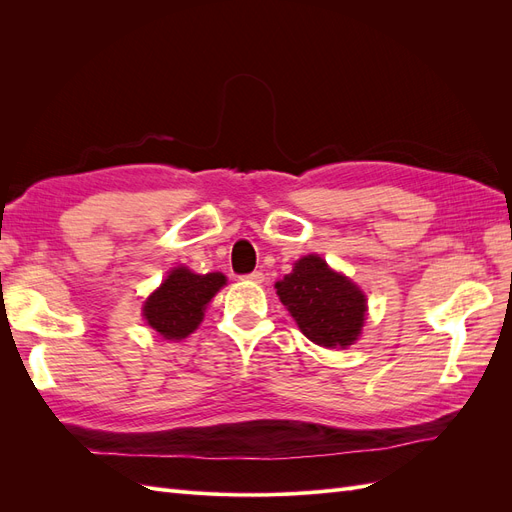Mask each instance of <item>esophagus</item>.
Listing matches in <instances>:
<instances>
[{
  "instance_id": "1",
  "label": "esophagus",
  "mask_w": 512,
  "mask_h": 512,
  "mask_svg": "<svg viewBox=\"0 0 512 512\" xmlns=\"http://www.w3.org/2000/svg\"><path fill=\"white\" fill-rule=\"evenodd\" d=\"M241 280H243V282L262 284V282H265V275H262L260 271H252V273H247V275H241Z\"/></svg>"
}]
</instances>
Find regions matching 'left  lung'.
<instances>
[{
    "label": "left lung",
    "mask_w": 512,
    "mask_h": 512,
    "mask_svg": "<svg viewBox=\"0 0 512 512\" xmlns=\"http://www.w3.org/2000/svg\"><path fill=\"white\" fill-rule=\"evenodd\" d=\"M282 303L307 339L324 348L350 346L365 320V294L348 277L329 269L320 256L294 262L292 273L275 284Z\"/></svg>",
    "instance_id": "8db88e82"
}]
</instances>
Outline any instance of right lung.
Masks as SVG:
<instances>
[{
    "mask_svg": "<svg viewBox=\"0 0 512 512\" xmlns=\"http://www.w3.org/2000/svg\"><path fill=\"white\" fill-rule=\"evenodd\" d=\"M224 284L222 273L198 275L185 267L170 271L145 303L143 312L149 327L166 339L188 337L203 320L207 303Z\"/></svg>",
    "mask_w": 512,
    "mask_h": 512,
    "instance_id": "right-lung-1",
    "label": "right lung"
}]
</instances>
